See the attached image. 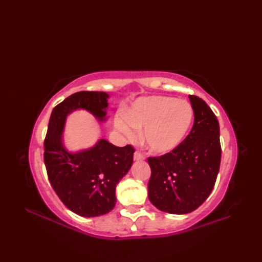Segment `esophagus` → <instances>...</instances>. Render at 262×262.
Listing matches in <instances>:
<instances>
[{
	"label": "esophagus",
	"mask_w": 262,
	"mask_h": 262,
	"mask_svg": "<svg viewBox=\"0 0 262 262\" xmlns=\"http://www.w3.org/2000/svg\"><path fill=\"white\" fill-rule=\"evenodd\" d=\"M144 159H145V155H144L143 153H141L140 151H136L134 153V160L135 161H143Z\"/></svg>",
	"instance_id": "34e87169"
}]
</instances>
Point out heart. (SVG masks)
Segmentation results:
<instances>
[{
  "label": "heart",
  "instance_id": "b5f03b06",
  "mask_svg": "<svg viewBox=\"0 0 262 262\" xmlns=\"http://www.w3.org/2000/svg\"><path fill=\"white\" fill-rule=\"evenodd\" d=\"M193 111L185 100L152 96L138 99L128 109L124 119L117 122L119 129L133 137L144 129L143 142L153 153H168L185 138L192 121Z\"/></svg>",
  "mask_w": 262,
  "mask_h": 262
}]
</instances>
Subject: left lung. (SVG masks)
<instances>
[{
	"label": "left lung",
	"instance_id": "8db88e82",
	"mask_svg": "<svg viewBox=\"0 0 262 262\" xmlns=\"http://www.w3.org/2000/svg\"><path fill=\"white\" fill-rule=\"evenodd\" d=\"M193 126L171 152L148 158L151 166L148 199L158 209L188 214L197 209L213 190L221 164L220 125L203 99L189 96Z\"/></svg>",
	"mask_w": 262,
	"mask_h": 262
}]
</instances>
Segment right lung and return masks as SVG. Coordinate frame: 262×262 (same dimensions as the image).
I'll use <instances>...</instances> for the list:
<instances>
[{"mask_svg":"<svg viewBox=\"0 0 262 262\" xmlns=\"http://www.w3.org/2000/svg\"><path fill=\"white\" fill-rule=\"evenodd\" d=\"M109 96L105 92L81 91L53 109L43 142V161L53 189L73 213L96 217L109 213L116 205V186L133 164L135 148L117 147L100 140L93 147L70 153L63 146L66 117L85 109L100 121L105 120Z\"/></svg>","mask_w":262,"mask_h":262,"instance_id":"obj_1","label":"right lung"}]
</instances>
